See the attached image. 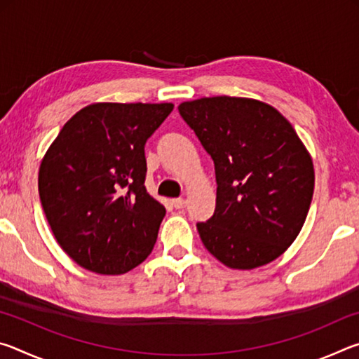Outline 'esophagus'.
<instances>
[{
    "instance_id": "esophagus-1",
    "label": "esophagus",
    "mask_w": 359,
    "mask_h": 359,
    "mask_svg": "<svg viewBox=\"0 0 359 359\" xmlns=\"http://www.w3.org/2000/svg\"><path fill=\"white\" fill-rule=\"evenodd\" d=\"M172 205L175 209H184L187 205V201L184 198H175V199H172Z\"/></svg>"
}]
</instances>
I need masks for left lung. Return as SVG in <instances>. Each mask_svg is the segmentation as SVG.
Segmentation results:
<instances>
[{
    "mask_svg": "<svg viewBox=\"0 0 359 359\" xmlns=\"http://www.w3.org/2000/svg\"><path fill=\"white\" fill-rule=\"evenodd\" d=\"M179 112L215 166V212L196 223L204 247L233 269L280 257L306 222L315 184L312 158L293 126L248 98L187 101Z\"/></svg>",
    "mask_w": 359,
    "mask_h": 359,
    "instance_id": "1",
    "label": "left lung"
}]
</instances>
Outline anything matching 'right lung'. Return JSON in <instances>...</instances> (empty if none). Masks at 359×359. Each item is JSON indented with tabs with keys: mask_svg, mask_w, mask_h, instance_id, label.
Instances as JSON below:
<instances>
[{
	"mask_svg": "<svg viewBox=\"0 0 359 359\" xmlns=\"http://www.w3.org/2000/svg\"><path fill=\"white\" fill-rule=\"evenodd\" d=\"M174 104L96 102L66 121L39 168L60 247L85 269L125 274L154 250L165 205L145 188V142Z\"/></svg>",
	"mask_w": 359,
	"mask_h": 359,
	"instance_id": "obj_1",
	"label": "right lung"
}]
</instances>
